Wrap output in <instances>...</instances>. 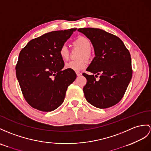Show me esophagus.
<instances>
[{"instance_id":"obj_1","label":"esophagus","mask_w":151,"mask_h":151,"mask_svg":"<svg viewBox=\"0 0 151 151\" xmlns=\"http://www.w3.org/2000/svg\"><path fill=\"white\" fill-rule=\"evenodd\" d=\"M76 74L78 76H81L82 75V73L81 72H76Z\"/></svg>"}]
</instances>
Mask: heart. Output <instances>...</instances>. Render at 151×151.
Returning a JSON list of instances; mask_svg holds the SVG:
<instances>
[{"label":"heart","mask_w":151,"mask_h":151,"mask_svg":"<svg viewBox=\"0 0 151 151\" xmlns=\"http://www.w3.org/2000/svg\"><path fill=\"white\" fill-rule=\"evenodd\" d=\"M74 45L79 47L83 50L81 58H89L91 56L90 49L91 47V43L90 40L85 36H79L73 42ZM59 55L63 60L67 61L69 58L70 52L68 47L66 45H61L59 49ZM87 66V61L85 60H81L79 61H73L67 63L65 66L66 69L72 70L78 72L82 70Z\"/></svg>","instance_id":"obj_1"}]
</instances>
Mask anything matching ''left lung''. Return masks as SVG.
Instances as JSON below:
<instances>
[{
    "instance_id": "8db88e82",
    "label": "left lung",
    "mask_w": 151,
    "mask_h": 151,
    "mask_svg": "<svg viewBox=\"0 0 151 151\" xmlns=\"http://www.w3.org/2000/svg\"><path fill=\"white\" fill-rule=\"evenodd\" d=\"M78 31L90 40L95 55L86 69L92 75L83 73L87 80L83 88L84 97L96 108L111 107L122 99L131 80L130 53L119 37L102 29L80 28ZM99 75L98 81L95 78Z\"/></svg>"
}]
</instances>
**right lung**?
<instances>
[{
  "mask_svg": "<svg viewBox=\"0 0 151 151\" xmlns=\"http://www.w3.org/2000/svg\"><path fill=\"white\" fill-rule=\"evenodd\" d=\"M77 29L45 33L31 40L19 54L16 76L22 92L31 107L52 111L64 101L66 91L76 79L65 69L59 49Z\"/></svg>",
  "mask_w": 151,
  "mask_h": 151,
  "instance_id": "right-lung-1",
  "label": "right lung"
}]
</instances>
